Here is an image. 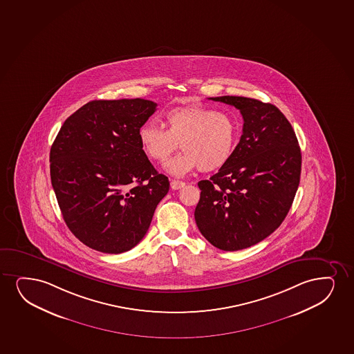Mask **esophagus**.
<instances>
[{
  "label": "esophagus",
  "instance_id": "obj_1",
  "mask_svg": "<svg viewBox=\"0 0 354 354\" xmlns=\"http://www.w3.org/2000/svg\"><path fill=\"white\" fill-rule=\"evenodd\" d=\"M185 183L184 182H180V180H171V189H174V190H178V189L183 188Z\"/></svg>",
  "mask_w": 354,
  "mask_h": 354
}]
</instances>
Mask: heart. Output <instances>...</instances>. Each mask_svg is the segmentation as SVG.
Here are the masks:
<instances>
[{"label":"heart","instance_id":"b5f03b06","mask_svg":"<svg viewBox=\"0 0 354 354\" xmlns=\"http://www.w3.org/2000/svg\"><path fill=\"white\" fill-rule=\"evenodd\" d=\"M162 126L146 123L139 129L145 156L164 162L177 147L183 152L166 162L171 175L183 176L195 169L218 170L232 158L238 141V127L232 117L201 105L179 106L166 112Z\"/></svg>","mask_w":354,"mask_h":354}]
</instances>
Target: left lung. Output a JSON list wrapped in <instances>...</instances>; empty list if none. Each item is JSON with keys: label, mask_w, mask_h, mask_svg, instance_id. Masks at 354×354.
<instances>
[{"label": "left lung", "mask_w": 354, "mask_h": 354, "mask_svg": "<svg viewBox=\"0 0 354 354\" xmlns=\"http://www.w3.org/2000/svg\"><path fill=\"white\" fill-rule=\"evenodd\" d=\"M244 124L232 158L200 180L197 227L212 245L237 251L263 241L281 225L299 185L301 153L291 123L273 104L224 95Z\"/></svg>", "instance_id": "obj_1"}]
</instances>
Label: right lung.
<instances>
[{"mask_svg": "<svg viewBox=\"0 0 354 354\" xmlns=\"http://www.w3.org/2000/svg\"><path fill=\"white\" fill-rule=\"evenodd\" d=\"M157 110L146 99L93 100L68 117L50 149V176L68 228L105 254L145 237L170 182L145 156L139 129Z\"/></svg>", "mask_w": 354, "mask_h": 354, "instance_id": "right-lung-1", "label": "right lung"}]
</instances>
